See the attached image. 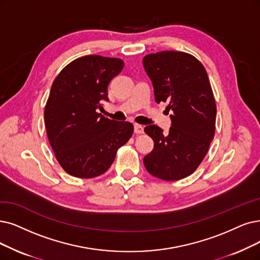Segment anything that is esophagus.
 I'll return each instance as SVG.
<instances>
[{"label": "esophagus", "instance_id": "34e87169", "mask_svg": "<svg viewBox=\"0 0 260 260\" xmlns=\"http://www.w3.org/2000/svg\"><path fill=\"white\" fill-rule=\"evenodd\" d=\"M134 132H136L137 134H142V133H144V128L141 126V124L136 123L134 124Z\"/></svg>", "mask_w": 260, "mask_h": 260}]
</instances>
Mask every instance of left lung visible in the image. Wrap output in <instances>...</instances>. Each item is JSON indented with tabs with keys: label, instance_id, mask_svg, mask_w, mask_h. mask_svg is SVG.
I'll return each mask as SVG.
<instances>
[{
	"label": "left lung",
	"instance_id": "1",
	"mask_svg": "<svg viewBox=\"0 0 260 260\" xmlns=\"http://www.w3.org/2000/svg\"><path fill=\"white\" fill-rule=\"evenodd\" d=\"M143 65L155 102H169L172 120L166 134L155 124L145 127L154 145L143 162L154 177L180 180L199 168L214 137L216 106L209 78L201 61L185 52L148 54Z\"/></svg>",
	"mask_w": 260,
	"mask_h": 260
}]
</instances>
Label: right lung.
I'll list each match as a JSON object with an SVG mask.
<instances>
[{"mask_svg": "<svg viewBox=\"0 0 260 260\" xmlns=\"http://www.w3.org/2000/svg\"><path fill=\"white\" fill-rule=\"evenodd\" d=\"M123 68L120 58L86 55L72 60L55 78L45 108L48 139L69 175L94 178L106 173L118 148L133 134L129 121L106 118L108 85Z\"/></svg>", "mask_w": 260, "mask_h": 260, "instance_id": "1", "label": "right lung"}]
</instances>
